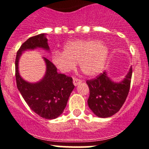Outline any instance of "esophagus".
I'll return each instance as SVG.
<instances>
[{"mask_svg": "<svg viewBox=\"0 0 149 149\" xmlns=\"http://www.w3.org/2000/svg\"><path fill=\"white\" fill-rule=\"evenodd\" d=\"M81 83V80L77 78V77H73V84L74 86H77L79 84Z\"/></svg>", "mask_w": 149, "mask_h": 149, "instance_id": "obj_1", "label": "esophagus"}]
</instances>
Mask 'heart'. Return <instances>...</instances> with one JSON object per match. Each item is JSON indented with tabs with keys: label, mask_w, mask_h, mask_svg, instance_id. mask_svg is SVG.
<instances>
[{
	"label": "heart",
	"mask_w": 149,
	"mask_h": 149,
	"mask_svg": "<svg viewBox=\"0 0 149 149\" xmlns=\"http://www.w3.org/2000/svg\"><path fill=\"white\" fill-rule=\"evenodd\" d=\"M109 56V48L97 39H77L68 42L63 51H55L54 64L66 73L73 70L76 62L86 75L93 77L101 72Z\"/></svg>",
	"instance_id": "1"
}]
</instances>
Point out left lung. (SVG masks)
<instances>
[{
    "label": "left lung",
    "mask_w": 149,
    "mask_h": 149,
    "mask_svg": "<svg viewBox=\"0 0 149 149\" xmlns=\"http://www.w3.org/2000/svg\"><path fill=\"white\" fill-rule=\"evenodd\" d=\"M132 77V67L121 82H113L106 72L86 81L89 88L88 105L95 115L101 118L113 116L125 103Z\"/></svg>",
    "instance_id": "left-lung-1"
}]
</instances>
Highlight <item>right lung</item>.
Wrapping results in <instances>:
<instances>
[{
	"label": "right lung",
	"mask_w": 149,
	"mask_h": 149,
	"mask_svg": "<svg viewBox=\"0 0 149 149\" xmlns=\"http://www.w3.org/2000/svg\"><path fill=\"white\" fill-rule=\"evenodd\" d=\"M36 48L49 51L46 34L41 33L29 38L17 52L15 58L17 87L33 111L44 119H56L63 113L74 86L72 77L57 73L56 66L45 57H43L46 65L44 77L37 83L24 81L19 74L18 61L24 51Z\"/></svg>",
	"instance_id": "add662e5"
}]
</instances>
